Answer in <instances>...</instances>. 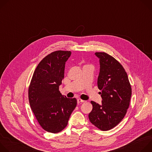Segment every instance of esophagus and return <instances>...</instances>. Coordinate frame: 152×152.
Here are the masks:
<instances>
[{"mask_svg": "<svg viewBox=\"0 0 152 152\" xmlns=\"http://www.w3.org/2000/svg\"><path fill=\"white\" fill-rule=\"evenodd\" d=\"M77 103L79 104V103H83V102H85V100H82V99H78L77 100Z\"/></svg>", "mask_w": 152, "mask_h": 152, "instance_id": "34e87169", "label": "esophagus"}]
</instances>
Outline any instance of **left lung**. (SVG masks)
Wrapping results in <instances>:
<instances>
[{
  "label": "left lung",
  "instance_id": "1",
  "mask_svg": "<svg viewBox=\"0 0 152 152\" xmlns=\"http://www.w3.org/2000/svg\"><path fill=\"white\" fill-rule=\"evenodd\" d=\"M99 58L100 72L97 86L102 98V104L91 101L90 122L101 131L115 127L124 117L129 108L132 88L122 65L105 52H96Z\"/></svg>",
  "mask_w": 152,
  "mask_h": 152
}]
</instances>
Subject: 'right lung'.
Instances as JSON below:
<instances>
[{"mask_svg": "<svg viewBox=\"0 0 152 152\" xmlns=\"http://www.w3.org/2000/svg\"><path fill=\"white\" fill-rule=\"evenodd\" d=\"M71 53L57 50L45 57L35 70L29 86L32 111L41 127L49 132L62 131L77 104L75 98H67L59 90L64 77L65 64Z\"/></svg>", "mask_w": 152, "mask_h": 152, "instance_id": "right-lung-1", "label": "right lung"}]
</instances>
